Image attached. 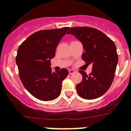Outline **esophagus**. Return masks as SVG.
Listing matches in <instances>:
<instances>
[{"label": "esophagus", "mask_w": 131, "mask_h": 131, "mask_svg": "<svg viewBox=\"0 0 131 131\" xmlns=\"http://www.w3.org/2000/svg\"><path fill=\"white\" fill-rule=\"evenodd\" d=\"M75 73V71H73V70H71V69L69 70V73L70 75L73 74V73Z\"/></svg>", "instance_id": "34e87169"}]
</instances>
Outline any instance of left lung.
<instances>
[{
    "label": "left lung",
    "instance_id": "obj_1",
    "mask_svg": "<svg viewBox=\"0 0 131 131\" xmlns=\"http://www.w3.org/2000/svg\"><path fill=\"white\" fill-rule=\"evenodd\" d=\"M67 34L74 36L81 42L85 51L82 56L83 60L88 64H93L89 75L84 71H79L82 75V81L76 85L77 92L86 100L102 96L114 79L118 62L116 46L107 36L95 28L72 27Z\"/></svg>",
    "mask_w": 131,
    "mask_h": 131
}]
</instances>
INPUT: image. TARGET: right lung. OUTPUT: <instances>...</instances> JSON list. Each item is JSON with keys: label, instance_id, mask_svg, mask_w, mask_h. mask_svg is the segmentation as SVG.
Wrapping results in <instances>:
<instances>
[{"label": "right lung", "instance_id": "obj_1", "mask_svg": "<svg viewBox=\"0 0 131 131\" xmlns=\"http://www.w3.org/2000/svg\"><path fill=\"white\" fill-rule=\"evenodd\" d=\"M69 27L42 30L29 36L18 49L16 62L20 78L28 92L42 101H51L60 95L66 69L52 71L51 60L58 42Z\"/></svg>", "mask_w": 131, "mask_h": 131}]
</instances>
